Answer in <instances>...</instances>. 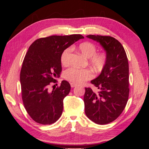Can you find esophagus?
I'll list each match as a JSON object with an SVG mask.
<instances>
[{"instance_id":"obj_1","label":"esophagus","mask_w":149,"mask_h":149,"mask_svg":"<svg viewBox=\"0 0 149 149\" xmlns=\"http://www.w3.org/2000/svg\"><path fill=\"white\" fill-rule=\"evenodd\" d=\"M70 84H71V88H74V87H76V86H77V84H75V83H71Z\"/></svg>"}]
</instances>
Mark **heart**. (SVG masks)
Listing matches in <instances>:
<instances>
[{
	"instance_id": "1",
	"label": "heart",
	"mask_w": 149,
	"mask_h": 149,
	"mask_svg": "<svg viewBox=\"0 0 149 149\" xmlns=\"http://www.w3.org/2000/svg\"><path fill=\"white\" fill-rule=\"evenodd\" d=\"M79 52L86 58H89V63L94 69L101 70L105 65L106 58L102 54H96V48L94 44L89 42H84L79 45ZM71 48H66L62 53L61 62L62 65H68L70 63ZM64 77L66 79L73 83L81 84L93 77L91 71L89 69H79L74 67L70 68L65 71Z\"/></svg>"
}]
</instances>
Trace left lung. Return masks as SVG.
<instances>
[{"label": "left lung", "instance_id": "1", "mask_svg": "<svg viewBox=\"0 0 149 149\" xmlns=\"http://www.w3.org/2000/svg\"><path fill=\"white\" fill-rule=\"evenodd\" d=\"M100 43L106 52V63L100 74L91 81L100 91L85 88V114L97 124H107L116 119L128 101L129 63L124 47L109 36L87 35Z\"/></svg>", "mask_w": 149, "mask_h": 149}]
</instances>
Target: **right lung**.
Listing matches in <instances>:
<instances>
[{"label": "right lung", "instance_id": "1", "mask_svg": "<svg viewBox=\"0 0 149 149\" xmlns=\"http://www.w3.org/2000/svg\"><path fill=\"white\" fill-rule=\"evenodd\" d=\"M82 38L79 34L53 35L35 40L29 48L20 75L22 95L26 112L37 123L52 124L61 117L70 84L64 80L52 91L48 88L60 76L62 53Z\"/></svg>", "mask_w": 149, "mask_h": 149}]
</instances>
